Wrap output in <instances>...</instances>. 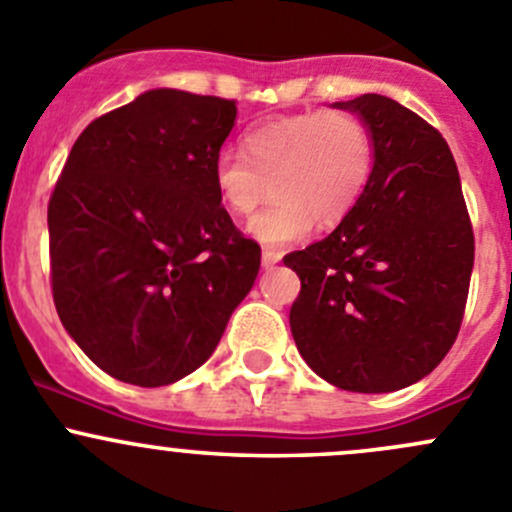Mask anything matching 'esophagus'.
Here are the masks:
<instances>
[{"label": "esophagus", "instance_id": "esophagus-1", "mask_svg": "<svg viewBox=\"0 0 512 512\" xmlns=\"http://www.w3.org/2000/svg\"><path fill=\"white\" fill-rule=\"evenodd\" d=\"M280 260H282L280 250H272V247H265V250H262V267H275Z\"/></svg>", "mask_w": 512, "mask_h": 512}]
</instances>
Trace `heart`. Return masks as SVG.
Returning <instances> with one entry per match:
<instances>
[{"instance_id":"obj_1","label":"heart","mask_w":512,"mask_h":512,"mask_svg":"<svg viewBox=\"0 0 512 512\" xmlns=\"http://www.w3.org/2000/svg\"><path fill=\"white\" fill-rule=\"evenodd\" d=\"M240 148L213 160L215 193L235 218H247L275 193L250 220V232L265 245L307 235L314 220L319 227L342 223L374 168V136L359 113L344 108L262 121L242 133Z\"/></svg>"}]
</instances>
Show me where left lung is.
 I'll use <instances>...</instances> for the list:
<instances>
[{
	"mask_svg": "<svg viewBox=\"0 0 512 512\" xmlns=\"http://www.w3.org/2000/svg\"><path fill=\"white\" fill-rule=\"evenodd\" d=\"M374 170L332 235L289 252L302 289L289 327L324 381L359 394L404 389L453 347L473 272V225L441 133L394 98L364 94Z\"/></svg>",
	"mask_w": 512,
	"mask_h": 512,
	"instance_id": "8db88e82",
	"label": "left lung"
}]
</instances>
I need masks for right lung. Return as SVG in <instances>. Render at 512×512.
Wrapping results in <instances>:
<instances>
[{"instance_id":"add662e5","label":"right lung","mask_w":512,"mask_h":512,"mask_svg":"<svg viewBox=\"0 0 512 512\" xmlns=\"http://www.w3.org/2000/svg\"><path fill=\"white\" fill-rule=\"evenodd\" d=\"M230 98L156 89L94 118L49 198L51 294L118 381L165 386L215 352L260 270L213 185Z\"/></svg>"}]
</instances>
